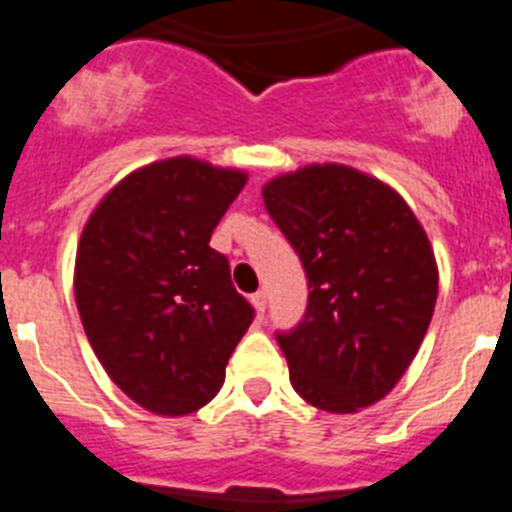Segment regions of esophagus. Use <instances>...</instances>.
Instances as JSON below:
<instances>
[{"label":"esophagus","mask_w":512,"mask_h":512,"mask_svg":"<svg viewBox=\"0 0 512 512\" xmlns=\"http://www.w3.org/2000/svg\"><path fill=\"white\" fill-rule=\"evenodd\" d=\"M251 302H253V307H256V312H259V315H264V310H266V292H264V289L253 292Z\"/></svg>","instance_id":"esophagus-1"}]
</instances>
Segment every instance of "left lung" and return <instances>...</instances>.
Returning a JSON list of instances; mask_svg holds the SVG:
<instances>
[{
  "mask_svg": "<svg viewBox=\"0 0 512 512\" xmlns=\"http://www.w3.org/2000/svg\"><path fill=\"white\" fill-rule=\"evenodd\" d=\"M261 194L310 289L300 323L277 333L292 387L328 413L374 405L431 325L438 269L428 235L395 189L351 166H305Z\"/></svg>",
  "mask_w": 512,
  "mask_h": 512,
  "instance_id": "1",
  "label": "left lung"
}]
</instances>
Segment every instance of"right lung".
I'll use <instances>...</instances> for the list:
<instances>
[{"label": "right lung", "mask_w": 512, "mask_h": 512, "mask_svg": "<svg viewBox=\"0 0 512 512\" xmlns=\"http://www.w3.org/2000/svg\"><path fill=\"white\" fill-rule=\"evenodd\" d=\"M246 174L189 156L133 171L84 225L74 292L104 372L140 408L189 415L220 392L253 320L210 235Z\"/></svg>", "instance_id": "right-lung-1"}]
</instances>
